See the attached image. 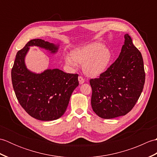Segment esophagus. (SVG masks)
Segmentation results:
<instances>
[{"instance_id": "1", "label": "esophagus", "mask_w": 157, "mask_h": 157, "mask_svg": "<svg viewBox=\"0 0 157 157\" xmlns=\"http://www.w3.org/2000/svg\"><path fill=\"white\" fill-rule=\"evenodd\" d=\"M78 80H79V84H82L83 83H84V82H85V79L83 78L82 76H79L78 77Z\"/></svg>"}]
</instances>
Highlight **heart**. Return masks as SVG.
I'll return each instance as SVG.
<instances>
[{
  "instance_id": "heart-1",
  "label": "heart",
  "mask_w": 157,
  "mask_h": 157,
  "mask_svg": "<svg viewBox=\"0 0 157 157\" xmlns=\"http://www.w3.org/2000/svg\"><path fill=\"white\" fill-rule=\"evenodd\" d=\"M111 60L110 50L101 43L92 44L73 50L70 56H66L67 65L75 66L76 63L84 64V71L88 76L96 77L105 72Z\"/></svg>"
}]
</instances>
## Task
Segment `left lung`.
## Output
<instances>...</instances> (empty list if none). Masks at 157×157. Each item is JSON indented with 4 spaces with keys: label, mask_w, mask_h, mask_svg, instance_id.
Listing matches in <instances>:
<instances>
[{
    "label": "left lung",
    "mask_w": 157,
    "mask_h": 157,
    "mask_svg": "<svg viewBox=\"0 0 157 157\" xmlns=\"http://www.w3.org/2000/svg\"><path fill=\"white\" fill-rule=\"evenodd\" d=\"M116 61L98 78L90 79L93 111L100 117L113 119L128 113L144 88L145 71L141 52L128 34Z\"/></svg>",
    "instance_id": "1"
}]
</instances>
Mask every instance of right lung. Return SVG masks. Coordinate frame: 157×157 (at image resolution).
<instances>
[{"label": "right lung", "mask_w": 157, "mask_h": 157, "mask_svg": "<svg viewBox=\"0 0 157 157\" xmlns=\"http://www.w3.org/2000/svg\"><path fill=\"white\" fill-rule=\"evenodd\" d=\"M32 46L51 53L59 48L42 39L29 41L16 55L11 70L13 87L19 104L29 115L41 121H52L65 113L72 92L79 85L78 74L59 69H46L41 73L30 71L25 66V56Z\"/></svg>", "instance_id": "right-lung-1"}]
</instances>
